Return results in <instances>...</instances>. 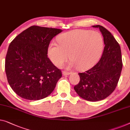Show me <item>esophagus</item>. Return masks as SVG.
<instances>
[{
    "label": "esophagus",
    "instance_id": "obj_1",
    "mask_svg": "<svg viewBox=\"0 0 130 130\" xmlns=\"http://www.w3.org/2000/svg\"><path fill=\"white\" fill-rule=\"evenodd\" d=\"M62 74L63 75H68L71 74V72H67V71H63Z\"/></svg>",
    "mask_w": 130,
    "mask_h": 130
}]
</instances>
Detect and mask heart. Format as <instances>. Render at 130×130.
Here are the masks:
<instances>
[{
	"label": "heart",
	"instance_id": "heart-1",
	"mask_svg": "<svg viewBox=\"0 0 130 130\" xmlns=\"http://www.w3.org/2000/svg\"><path fill=\"white\" fill-rule=\"evenodd\" d=\"M58 45L50 44L48 55L54 65L61 67L69 58L68 68L86 70L92 67L101 56L103 39L101 34L91 30H76L58 38Z\"/></svg>",
	"mask_w": 130,
	"mask_h": 130
}]
</instances>
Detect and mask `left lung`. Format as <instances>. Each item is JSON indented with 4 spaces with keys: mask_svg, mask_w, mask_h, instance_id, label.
I'll use <instances>...</instances> for the list:
<instances>
[{
    "mask_svg": "<svg viewBox=\"0 0 130 130\" xmlns=\"http://www.w3.org/2000/svg\"><path fill=\"white\" fill-rule=\"evenodd\" d=\"M93 27L99 28L103 36V53L94 67L84 73H79L80 81L74 89L84 99L96 102L106 99L115 90L123 62L120 46L111 32L100 25Z\"/></svg>",
    "mask_w": 130,
    "mask_h": 130,
    "instance_id": "left-lung-1",
    "label": "left lung"
}]
</instances>
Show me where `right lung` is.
Returning a JSON list of instances; mask_svg holds the SVG:
<instances>
[{
  "mask_svg": "<svg viewBox=\"0 0 130 130\" xmlns=\"http://www.w3.org/2000/svg\"><path fill=\"white\" fill-rule=\"evenodd\" d=\"M61 29L32 26L10 44L5 59L7 81L17 95L37 100L49 96L62 77L61 69L48 58L52 38Z\"/></svg>",
  "mask_w": 130,
  "mask_h": 130,
  "instance_id": "add662e5",
  "label": "right lung"
}]
</instances>
